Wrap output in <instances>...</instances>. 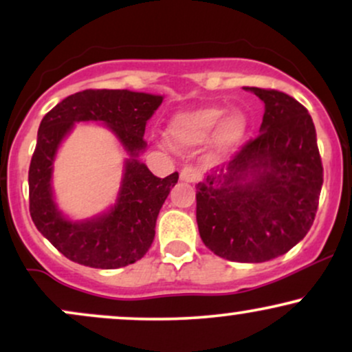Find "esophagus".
Returning a JSON list of instances; mask_svg holds the SVG:
<instances>
[{"label": "esophagus", "instance_id": "34e87169", "mask_svg": "<svg viewBox=\"0 0 352 352\" xmlns=\"http://www.w3.org/2000/svg\"><path fill=\"white\" fill-rule=\"evenodd\" d=\"M201 177V173L199 168L195 167H185L184 170L180 172V179L184 182H187V184H193V182H197Z\"/></svg>", "mask_w": 352, "mask_h": 352}]
</instances>
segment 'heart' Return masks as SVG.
Here are the masks:
<instances>
[{"mask_svg": "<svg viewBox=\"0 0 352 352\" xmlns=\"http://www.w3.org/2000/svg\"><path fill=\"white\" fill-rule=\"evenodd\" d=\"M248 120L238 109L225 112L221 106H201L177 112L168 120L167 139L177 148H193L205 144L215 152H228L243 139Z\"/></svg>", "mask_w": 352, "mask_h": 352, "instance_id": "1", "label": "heart"}]
</instances>
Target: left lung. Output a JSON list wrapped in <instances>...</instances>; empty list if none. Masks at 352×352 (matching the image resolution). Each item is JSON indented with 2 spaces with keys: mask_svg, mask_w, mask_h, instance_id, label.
Returning <instances> with one entry per match:
<instances>
[{
  "mask_svg": "<svg viewBox=\"0 0 352 352\" xmlns=\"http://www.w3.org/2000/svg\"><path fill=\"white\" fill-rule=\"evenodd\" d=\"M245 89L265 102L260 134L197 184V223L201 241L218 256L263 263L309 232L322 164L305 106L274 89Z\"/></svg>",
  "mask_w": 352,
  "mask_h": 352,
  "instance_id": "left-lung-1",
  "label": "left lung"
}]
</instances>
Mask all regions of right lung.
I'll return each mask as SVG.
<instances>
[{
  "mask_svg": "<svg viewBox=\"0 0 352 352\" xmlns=\"http://www.w3.org/2000/svg\"><path fill=\"white\" fill-rule=\"evenodd\" d=\"M162 100V96L127 89H87L60 100L43 117L28 177L30 213L43 236L74 263L116 270L135 263L151 248L157 217L179 180L177 172L159 179L139 160L147 147L145 124ZM89 120L106 123L129 159L115 207L89 221L71 222L52 199V164L58 144L74 124Z\"/></svg>",
  "mask_w": 352,
  "mask_h": 352,
  "instance_id": "1",
  "label": "right lung"
}]
</instances>
